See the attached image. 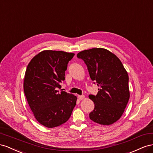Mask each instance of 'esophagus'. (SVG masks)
<instances>
[{"label": "esophagus", "mask_w": 153, "mask_h": 153, "mask_svg": "<svg viewBox=\"0 0 153 153\" xmlns=\"http://www.w3.org/2000/svg\"><path fill=\"white\" fill-rule=\"evenodd\" d=\"M77 97H78V99L80 100V101H81V100L84 99L85 97V95H78Z\"/></svg>", "instance_id": "obj_1"}]
</instances>
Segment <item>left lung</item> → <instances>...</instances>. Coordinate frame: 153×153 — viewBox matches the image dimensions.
Returning a JSON list of instances; mask_svg holds the SVG:
<instances>
[{
  "label": "left lung",
  "mask_w": 153,
  "mask_h": 153,
  "mask_svg": "<svg viewBox=\"0 0 153 153\" xmlns=\"http://www.w3.org/2000/svg\"><path fill=\"white\" fill-rule=\"evenodd\" d=\"M86 63L90 78L99 87L96 95H89L94 110L90 119L101 125H111L123 115L129 99V76L121 61L103 48L82 51L77 54Z\"/></svg>",
  "instance_id": "8db88e82"
}]
</instances>
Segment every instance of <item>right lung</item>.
Masks as SVG:
<instances>
[{
	"instance_id": "right-lung-1",
	"label": "right lung",
	"mask_w": 153,
	"mask_h": 153,
	"mask_svg": "<svg viewBox=\"0 0 153 153\" xmlns=\"http://www.w3.org/2000/svg\"><path fill=\"white\" fill-rule=\"evenodd\" d=\"M74 53L45 50L32 58L25 71L24 91L36 120L47 128L62 125L71 117L77 97L61 91L65 71Z\"/></svg>"
}]
</instances>
